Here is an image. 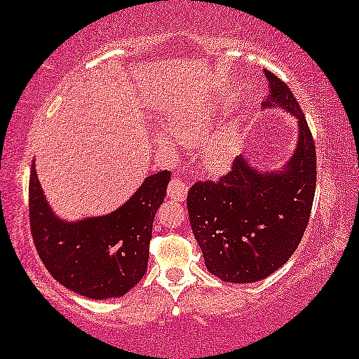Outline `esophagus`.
<instances>
[{
  "instance_id": "34e87169",
  "label": "esophagus",
  "mask_w": 359,
  "mask_h": 359,
  "mask_svg": "<svg viewBox=\"0 0 359 359\" xmlns=\"http://www.w3.org/2000/svg\"><path fill=\"white\" fill-rule=\"evenodd\" d=\"M187 191H189V186H187L186 181L178 180V178H173L170 181L168 189H167L168 197H172L173 201H178V202L186 201Z\"/></svg>"
}]
</instances>
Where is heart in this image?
Listing matches in <instances>:
<instances>
[{
  "label": "heart",
  "instance_id": "b5f03b06",
  "mask_svg": "<svg viewBox=\"0 0 359 359\" xmlns=\"http://www.w3.org/2000/svg\"><path fill=\"white\" fill-rule=\"evenodd\" d=\"M213 121L208 108H196L173 117L168 124L170 138L183 146H201L205 167L211 172H222L231 167L237 154V141L231 130L213 133ZM168 146V141H165Z\"/></svg>",
  "mask_w": 359,
  "mask_h": 359
}]
</instances>
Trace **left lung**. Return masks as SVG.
Wrapping results in <instances>:
<instances>
[{
    "label": "left lung",
    "instance_id": "8db88e82",
    "mask_svg": "<svg viewBox=\"0 0 359 359\" xmlns=\"http://www.w3.org/2000/svg\"><path fill=\"white\" fill-rule=\"evenodd\" d=\"M264 74L270 82L264 108H285L299 122L290 162L278 172H257L238 156L218 181H197L187 192L205 266L229 283L259 281L285 266L304 237L315 197V141L301 104L278 76L269 69Z\"/></svg>",
    "mask_w": 359,
    "mask_h": 359
}]
</instances>
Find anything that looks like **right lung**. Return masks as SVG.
Returning a JSON list of instances; mask_svg holds the SVG:
<instances>
[{
    "mask_svg": "<svg viewBox=\"0 0 359 359\" xmlns=\"http://www.w3.org/2000/svg\"><path fill=\"white\" fill-rule=\"evenodd\" d=\"M168 181V170L151 175L113 213L67 222L47 205L33 162L28 184L30 227L38 255L52 277L97 301L130 291L148 269L152 221Z\"/></svg>",
    "mask_w": 359,
    "mask_h": 359,
    "instance_id": "1",
    "label": "right lung"
}]
</instances>
